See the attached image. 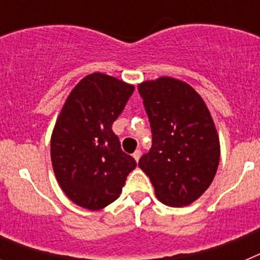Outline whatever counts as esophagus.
Segmentation results:
<instances>
[{"instance_id": "esophagus-1", "label": "esophagus", "mask_w": 260, "mask_h": 260, "mask_svg": "<svg viewBox=\"0 0 260 260\" xmlns=\"http://www.w3.org/2000/svg\"><path fill=\"white\" fill-rule=\"evenodd\" d=\"M141 155H142V151L141 150H137L134 153H133V157H134L135 160H137V161H138V160L141 158Z\"/></svg>"}]
</instances>
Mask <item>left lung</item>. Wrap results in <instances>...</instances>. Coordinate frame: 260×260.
<instances>
[{
	"instance_id": "8db88e82",
	"label": "left lung",
	"mask_w": 260,
	"mask_h": 260,
	"mask_svg": "<svg viewBox=\"0 0 260 260\" xmlns=\"http://www.w3.org/2000/svg\"><path fill=\"white\" fill-rule=\"evenodd\" d=\"M152 132V147L138 165L160 202L189 206L210 187L220 160V142L207 105L182 80L162 77L139 84Z\"/></svg>"
}]
</instances>
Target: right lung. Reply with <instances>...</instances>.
I'll return each instance as SVG.
<instances>
[{"instance_id":"1","label":"right lung","mask_w":260,"mask_h":260,"mask_svg":"<svg viewBox=\"0 0 260 260\" xmlns=\"http://www.w3.org/2000/svg\"><path fill=\"white\" fill-rule=\"evenodd\" d=\"M133 92L132 84L93 73L80 80L62 107L50 139V157L62 191L80 207H107L137 167L112 130Z\"/></svg>"}]
</instances>
